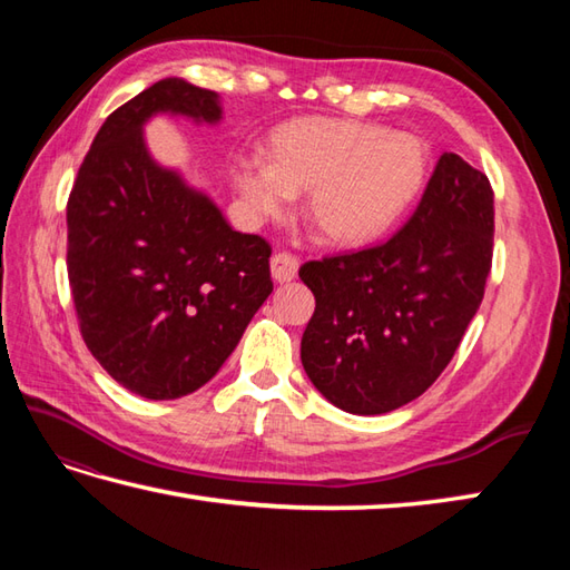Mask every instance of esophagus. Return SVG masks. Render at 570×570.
Wrapping results in <instances>:
<instances>
[{
    "label": "esophagus",
    "instance_id": "obj_1",
    "mask_svg": "<svg viewBox=\"0 0 570 570\" xmlns=\"http://www.w3.org/2000/svg\"><path fill=\"white\" fill-rule=\"evenodd\" d=\"M269 266H272L274 282H278V284L294 282L296 274H298V259L288 252H274L272 259H269Z\"/></svg>",
    "mask_w": 570,
    "mask_h": 570
}]
</instances>
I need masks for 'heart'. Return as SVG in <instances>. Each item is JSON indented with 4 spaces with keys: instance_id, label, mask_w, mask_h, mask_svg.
<instances>
[{
    "instance_id": "1",
    "label": "heart",
    "mask_w": 570,
    "mask_h": 570,
    "mask_svg": "<svg viewBox=\"0 0 570 570\" xmlns=\"http://www.w3.org/2000/svg\"><path fill=\"white\" fill-rule=\"evenodd\" d=\"M429 154L409 131L355 119L298 117L278 125L264 156H235L229 180L254 223L282 217L308 193L311 233L362 247L402 220L423 188Z\"/></svg>"
}]
</instances>
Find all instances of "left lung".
<instances>
[{
    "mask_svg": "<svg viewBox=\"0 0 570 570\" xmlns=\"http://www.w3.org/2000/svg\"><path fill=\"white\" fill-rule=\"evenodd\" d=\"M492 235L488 176L448 151L390 242L301 266L316 296L301 337L313 386L357 416L386 414L426 392L485 296Z\"/></svg>",
    "mask_w": 570,
    "mask_h": 570,
    "instance_id": "1",
    "label": "left lung"
}]
</instances>
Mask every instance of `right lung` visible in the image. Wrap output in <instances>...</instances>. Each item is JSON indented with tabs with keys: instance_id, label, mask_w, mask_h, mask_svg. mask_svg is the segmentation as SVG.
Masks as SVG:
<instances>
[{
	"instance_id": "add662e5",
	"label": "right lung",
	"mask_w": 570,
	"mask_h": 570,
	"mask_svg": "<svg viewBox=\"0 0 570 570\" xmlns=\"http://www.w3.org/2000/svg\"><path fill=\"white\" fill-rule=\"evenodd\" d=\"M159 115L215 127L223 100L164 78L105 119L70 190L68 278L107 374L144 399H178L215 377L269 298L272 249L154 159L144 127Z\"/></svg>"
}]
</instances>
